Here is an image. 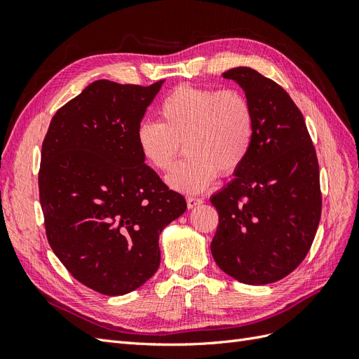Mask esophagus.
<instances>
[{
	"label": "esophagus",
	"mask_w": 359,
	"mask_h": 359,
	"mask_svg": "<svg viewBox=\"0 0 359 359\" xmlns=\"http://www.w3.org/2000/svg\"><path fill=\"white\" fill-rule=\"evenodd\" d=\"M202 202H203V199H201V198H193V196L187 198V206H189L190 210H191V208H194V206L201 205Z\"/></svg>",
	"instance_id": "34e87169"
}]
</instances>
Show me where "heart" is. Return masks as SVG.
Instances as JSON below:
<instances>
[{"mask_svg":"<svg viewBox=\"0 0 359 359\" xmlns=\"http://www.w3.org/2000/svg\"><path fill=\"white\" fill-rule=\"evenodd\" d=\"M158 115L160 123L137 126L136 145L158 172H169L184 148L187 157L168 177L177 191L206 190L219 172L227 177L240 169L252 149L253 106L236 90L181 85L160 103Z\"/></svg>","mask_w":359,"mask_h":359,"instance_id":"b5f03b06","label":"heart"}]
</instances>
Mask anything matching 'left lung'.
<instances>
[{"label":"left lung","instance_id":"1","mask_svg":"<svg viewBox=\"0 0 359 359\" xmlns=\"http://www.w3.org/2000/svg\"><path fill=\"white\" fill-rule=\"evenodd\" d=\"M253 106L252 149L235 178L212 194L219 226L215 264L245 285H268L295 269L316 235L319 163L302 114L278 83L250 67L223 73Z\"/></svg>","mask_w":359,"mask_h":359}]
</instances>
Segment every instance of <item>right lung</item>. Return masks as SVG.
<instances>
[{"mask_svg":"<svg viewBox=\"0 0 359 359\" xmlns=\"http://www.w3.org/2000/svg\"><path fill=\"white\" fill-rule=\"evenodd\" d=\"M163 82L90 83L53 115L41 145L48 241L76 280L103 295H126L156 274L158 236L187 208L136 145Z\"/></svg>","mask_w":359,"mask_h":359,"instance_id":"1","label":"right lung"}]
</instances>
